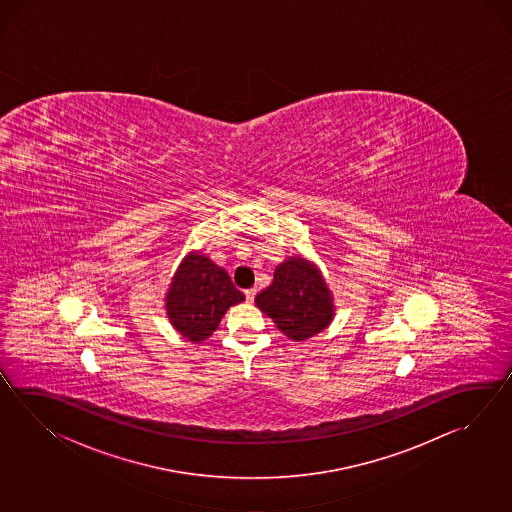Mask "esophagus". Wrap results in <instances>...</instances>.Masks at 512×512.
<instances>
[{
    "mask_svg": "<svg viewBox=\"0 0 512 512\" xmlns=\"http://www.w3.org/2000/svg\"><path fill=\"white\" fill-rule=\"evenodd\" d=\"M244 294H246V301H248V303H253V299L257 296V290H255V288H250V290H246Z\"/></svg>",
    "mask_w": 512,
    "mask_h": 512,
    "instance_id": "esophagus-1",
    "label": "esophagus"
}]
</instances>
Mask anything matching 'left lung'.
Returning a JSON list of instances; mask_svg holds the SVG:
<instances>
[{"label": "left lung", "mask_w": 512, "mask_h": 512, "mask_svg": "<svg viewBox=\"0 0 512 512\" xmlns=\"http://www.w3.org/2000/svg\"><path fill=\"white\" fill-rule=\"evenodd\" d=\"M255 303L277 329L296 341L321 332L334 314L329 288L318 270L297 257L275 268L273 283L255 297Z\"/></svg>", "instance_id": "8db88e82"}]
</instances>
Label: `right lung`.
Segmentation results:
<instances>
[{
  "instance_id": "add662e5",
  "label": "right lung",
  "mask_w": 512,
  "mask_h": 512,
  "mask_svg": "<svg viewBox=\"0 0 512 512\" xmlns=\"http://www.w3.org/2000/svg\"><path fill=\"white\" fill-rule=\"evenodd\" d=\"M244 301L228 272L204 255L193 253L182 262L167 294L172 327L191 341H204L215 332L226 310Z\"/></svg>"
}]
</instances>
